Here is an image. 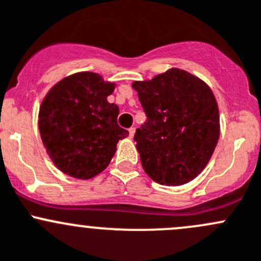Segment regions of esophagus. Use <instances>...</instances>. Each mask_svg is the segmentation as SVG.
<instances>
[{"mask_svg":"<svg viewBox=\"0 0 261 261\" xmlns=\"http://www.w3.org/2000/svg\"><path fill=\"white\" fill-rule=\"evenodd\" d=\"M128 134H130V138H134V135H135V127L128 128Z\"/></svg>","mask_w":261,"mask_h":261,"instance_id":"obj_1","label":"esophagus"}]
</instances>
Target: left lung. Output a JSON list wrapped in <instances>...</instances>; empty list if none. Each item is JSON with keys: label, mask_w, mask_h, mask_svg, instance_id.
Listing matches in <instances>:
<instances>
[{"label": "left lung", "mask_w": 261, "mask_h": 261, "mask_svg": "<svg viewBox=\"0 0 261 261\" xmlns=\"http://www.w3.org/2000/svg\"><path fill=\"white\" fill-rule=\"evenodd\" d=\"M146 115L134 140L144 170L164 186H181L211 159L220 138V115L211 88L172 68L154 80L134 82Z\"/></svg>", "instance_id": "left-lung-1"}]
</instances>
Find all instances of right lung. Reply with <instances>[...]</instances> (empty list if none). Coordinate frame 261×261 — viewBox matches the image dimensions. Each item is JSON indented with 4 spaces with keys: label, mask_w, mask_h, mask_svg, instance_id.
<instances>
[{
    "label": "right lung",
    "mask_w": 261,
    "mask_h": 261,
    "mask_svg": "<svg viewBox=\"0 0 261 261\" xmlns=\"http://www.w3.org/2000/svg\"><path fill=\"white\" fill-rule=\"evenodd\" d=\"M115 84L91 72L55 84L41 103L39 130L46 152L65 174L91 179L106 169L118 140L128 131L117 123V105L107 102Z\"/></svg>",
    "instance_id": "1"
}]
</instances>
